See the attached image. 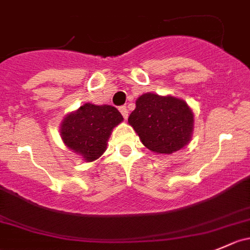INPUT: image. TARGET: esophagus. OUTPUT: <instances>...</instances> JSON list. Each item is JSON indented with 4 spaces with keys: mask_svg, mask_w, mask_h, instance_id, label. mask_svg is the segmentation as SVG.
I'll use <instances>...</instances> for the list:
<instances>
[{
    "mask_svg": "<svg viewBox=\"0 0 250 250\" xmlns=\"http://www.w3.org/2000/svg\"><path fill=\"white\" fill-rule=\"evenodd\" d=\"M120 111H121V113H122V116L125 118H127L128 117V110H127V107H125V106H121L120 107Z\"/></svg>",
    "mask_w": 250,
    "mask_h": 250,
    "instance_id": "1",
    "label": "esophagus"
}]
</instances>
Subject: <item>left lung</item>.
Segmentation results:
<instances>
[{
    "label": "left lung",
    "instance_id": "8db88e82",
    "mask_svg": "<svg viewBox=\"0 0 250 250\" xmlns=\"http://www.w3.org/2000/svg\"><path fill=\"white\" fill-rule=\"evenodd\" d=\"M128 122L143 144L157 154H172L188 144L193 112L183 100L147 93L139 96Z\"/></svg>",
    "mask_w": 250,
    "mask_h": 250
}]
</instances>
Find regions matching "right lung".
I'll use <instances>...</instances> for the list:
<instances>
[{"instance_id":"obj_1","label":"right lung","mask_w":250,"mask_h":250,"mask_svg":"<svg viewBox=\"0 0 250 250\" xmlns=\"http://www.w3.org/2000/svg\"><path fill=\"white\" fill-rule=\"evenodd\" d=\"M122 121V115L113 106L85 104L64 118L61 135L69 149L90 162L103 155L111 130Z\"/></svg>"}]
</instances>
